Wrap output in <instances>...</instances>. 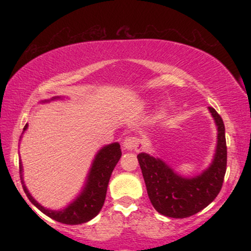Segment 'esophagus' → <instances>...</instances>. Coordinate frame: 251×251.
<instances>
[{
	"label": "esophagus",
	"mask_w": 251,
	"mask_h": 251,
	"mask_svg": "<svg viewBox=\"0 0 251 251\" xmlns=\"http://www.w3.org/2000/svg\"><path fill=\"white\" fill-rule=\"evenodd\" d=\"M123 146L128 151H132V150H135V151H139L142 149L143 144L142 140L137 137H126L125 140H124Z\"/></svg>",
	"instance_id": "obj_1"
}]
</instances>
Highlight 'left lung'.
Masks as SVG:
<instances>
[{"instance_id": "left-lung-1", "label": "left lung", "mask_w": 251, "mask_h": 251, "mask_svg": "<svg viewBox=\"0 0 251 251\" xmlns=\"http://www.w3.org/2000/svg\"><path fill=\"white\" fill-rule=\"evenodd\" d=\"M217 126L214 160L201 175L181 177L159 158L148 153L137 155L146 190L153 208L166 217L185 218L209 205L220 194L226 171V127L220 114L209 107Z\"/></svg>"}]
</instances>
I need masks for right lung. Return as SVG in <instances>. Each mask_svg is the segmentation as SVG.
Masks as SVG:
<instances>
[{
    "instance_id": "add662e5",
    "label": "right lung",
    "mask_w": 251,
    "mask_h": 251,
    "mask_svg": "<svg viewBox=\"0 0 251 251\" xmlns=\"http://www.w3.org/2000/svg\"><path fill=\"white\" fill-rule=\"evenodd\" d=\"M59 99V97L53 98V99ZM28 125L25 126L27 129ZM122 157V149L118 143L109 144V145L103 146V148L98 152L96 158H94L92 168L89 170L87 180H86L85 188L82 189L81 194L74 200L67 208L55 211V210H50L43 208L41 204L31 197L27 188L24 183V177H22V164L20 163V174H21V180L24 184V190L29 200L34 205L36 206L40 211L47 215L51 220L60 222L63 224H81L91 221L99 214L101 210L103 201L106 198V192H107V186L109 178H111L112 172L116 168L117 163L119 162Z\"/></svg>"
}]
</instances>
